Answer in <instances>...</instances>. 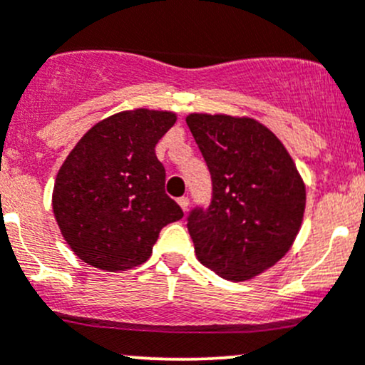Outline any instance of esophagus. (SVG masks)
Wrapping results in <instances>:
<instances>
[{"instance_id":"obj_1","label":"esophagus","mask_w":365,"mask_h":365,"mask_svg":"<svg viewBox=\"0 0 365 365\" xmlns=\"http://www.w3.org/2000/svg\"><path fill=\"white\" fill-rule=\"evenodd\" d=\"M178 205L182 206V210H183V212H187V208H189V197H187V196H182V197H178Z\"/></svg>"}]
</instances>
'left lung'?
<instances>
[{"mask_svg":"<svg viewBox=\"0 0 365 365\" xmlns=\"http://www.w3.org/2000/svg\"><path fill=\"white\" fill-rule=\"evenodd\" d=\"M187 125L212 175V201L187 217L196 256L222 279L247 281L292 247L304 219V182L259 121L189 114Z\"/></svg>","mask_w":365,"mask_h":365,"instance_id":"8db88e82","label":"left lung"}]
</instances>
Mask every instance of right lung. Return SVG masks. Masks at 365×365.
Returning <instances> with one entry per match:
<instances>
[{
    "mask_svg": "<svg viewBox=\"0 0 365 365\" xmlns=\"http://www.w3.org/2000/svg\"><path fill=\"white\" fill-rule=\"evenodd\" d=\"M168 111L135 109L98 121L60 168L53 212L77 257L108 272L143 264L160 230L183 217L165 194L155 145L175 125Z\"/></svg>",
    "mask_w": 365,
    "mask_h": 365,
    "instance_id": "add662e5",
    "label": "right lung"
}]
</instances>
